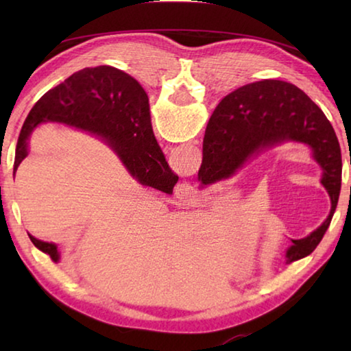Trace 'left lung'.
<instances>
[{
	"mask_svg": "<svg viewBox=\"0 0 351 351\" xmlns=\"http://www.w3.org/2000/svg\"><path fill=\"white\" fill-rule=\"evenodd\" d=\"M136 105L148 110V97L136 82ZM310 147L322 169V186L331 198L328 218L302 240H293L287 261L310 255L331 223L341 193L342 158L337 136L322 110L295 85L282 80L249 83L226 96L213 111L203 142V184L228 180L268 148L283 142Z\"/></svg>",
	"mask_w": 351,
	"mask_h": 351,
	"instance_id": "obj_1",
	"label": "left lung"
}]
</instances>
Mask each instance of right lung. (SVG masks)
I'll use <instances>...</instances> for the list:
<instances>
[{"mask_svg": "<svg viewBox=\"0 0 351 351\" xmlns=\"http://www.w3.org/2000/svg\"><path fill=\"white\" fill-rule=\"evenodd\" d=\"M62 122L102 138L141 184L159 189L170 171L154 138L150 112L136 105V80L112 66L85 68L41 97L29 112L15 150L14 169L27 156V139L41 122ZM29 239L57 260V246Z\"/></svg>", "mask_w": 351, "mask_h": 351, "instance_id": "obj_1", "label": "right lung"}]
</instances>
